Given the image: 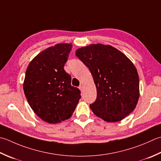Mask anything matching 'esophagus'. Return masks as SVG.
<instances>
[{"instance_id": "1", "label": "esophagus", "mask_w": 161, "mask_h": 161, "mask_svg": "<svg viewBox=\"0 0 161 161\" xmlns=\"http://www.w3.org/2000/svg\"><path fill=\"white\" fill-rule=\"evenodd\" d=\"M79 89H80V91H82V89H83V85L82 84H80V86H79Z\"/></svg>"}]
</instances>
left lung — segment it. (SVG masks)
Segmentation results:
<instances>
[{"mask_svg": "<svg viewBox=\"0 0 161 161\" xmlns=\"http://www.w3.org/2000/svg\"><path fill=\"white\" fill-rule=\"evenodd\" d=\"M75 54L89 68L97 89L90 108L98 117L117 122L135 109L140 97L137 69L124 53L111 45L92 44Z\"/></svg>", "mask_w": 161, "mask_h": 161, "instance_id": "obj_1", "label": "left lung"}]
</instances>
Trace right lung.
Segmentation results:
<instances>
[{
    "mask_svg": "<svg viewBox=\"0 0 161 161\" xmlns=\"http://www.w3.org/2000/svg\"><path fill=\"white\" fill-rule=\"evenodd\" d=\"M72 44L60 43L38 53L26 71L24 91L30 107L42 121L58 124L71 117L81 98L64 65Z\"/></svg>",
    "mask_w": 161,
    "mask_h": 161,
    "instance_id": "1",
    "label": "right lung"
}]
</instances>
